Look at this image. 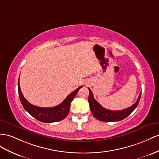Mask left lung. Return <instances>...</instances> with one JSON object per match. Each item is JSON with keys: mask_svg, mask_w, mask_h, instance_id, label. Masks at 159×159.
Wrapping results in <instances>:
<instances>
[{"mask_svg": "<svg viewBox=\"0 0 159 159\" xmlns=\"http://www.w3.org/2000/svg\"><path fill=\"white\" fill-rule=\"evenodd\" d=\"M89 102L90 111L92 112L93 115L97 119L103 122H115L120 121L122 119L127 117L131 112H132L136 107H137L140 101L141 93L139 94V98L137 102L130 107L125 108L120 111H111L107 108H103L100 104L94 99L93 94L89 88Z\"/></svg>", "mask_w": 159, "mask_h": 159, "instance_id": "left-lung-1", "label": "left lung"}]
</instances>
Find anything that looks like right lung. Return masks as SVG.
<instances>
[{"mask_svg":"<svg viewBox=\"0 0 159 159\" xmlns=\"http://www.w3.org/2000/svg\"><path fill=\"white\" fill-rule=\"evenodd\" d=\"M19 79L20 78H19V81H18V90H19V98L22 106L26 111L28 112L31 116L34 117L36 119L40 122H47V123L58 122L64 119L69 114L72 100L74 99L80 89L83 87V86H81L76 89L75 91L69 94L60 105L54 107L43 108L34 106L26 101L20 90Z\"/></svg>","mask_w":159,"mask_h":159,"instance_id":"right-lung-1","label":"right lung"}]
</instances>
